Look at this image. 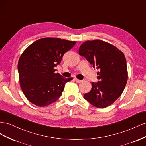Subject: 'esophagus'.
<instances>
[{
  "mask_svg": "<svg viewBox=\"0 0 146 146\" xmlns=\"http://www.w3.org/2000/svg\"><path fill=\"white\" fill-rule=\"evenodd\" d=\"M76 81V82H77V83H81V82H82V81L81 80H78V79H75V80H74Z\"/></svg>",
  "mask_w": 146,
  "mask_h": 146,
  "instance_id": "1",
  "label": "esophagus"
}]
</instances>
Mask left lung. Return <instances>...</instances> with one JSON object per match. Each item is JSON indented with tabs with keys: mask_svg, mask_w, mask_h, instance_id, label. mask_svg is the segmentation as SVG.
I'll return each instance as SVG.
<instances>
[{
	"mask_svg": "<svg viewBox=\"0 0 146 146\" xmlns=\"http://www.w3.org/2000/svg\"><path fill=\"white\" fill-rule=\"evenodd\" d=\"M79 54L97 68L98 82H92V89L84 95L91 105L99 108L111 105L126 86L128 72L123 53L110 43L100 40L87 41L79 48Z\"/></svg>",
	"mask_w": 146,
	"mask_h": 146,
	"instance_id": "left-lung-1",
	"label": "left lung"
}]
</instances>
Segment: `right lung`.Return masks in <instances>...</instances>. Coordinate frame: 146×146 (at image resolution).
<instances>
[{"instance_id":"add662e5","label":"right lung","mask_w":146,"mask_h":146,"mask_svg":"<svg viewBox=\"0 0 146 146\" xmlns=\"http://www.w3.org/2000/svg\"><path fill=\"white\" fill-rule=\"evenodd\" d=\"M76 41L56 38L35 41L21 56L18 64L19 83L29 102L38 106H46L56 102L65 84L73 80L56 73L64 54Z\"/></svg>"}]
</instances>
